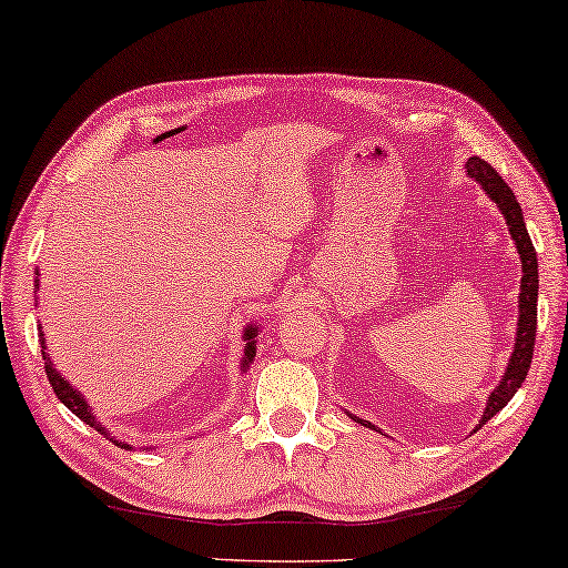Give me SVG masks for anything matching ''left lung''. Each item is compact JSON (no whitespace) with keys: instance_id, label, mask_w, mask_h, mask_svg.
I'll use <instances>...</instances> for the list:
<instances>
[{"instance_id":"left-lung-1","label":"left lung","mask_w":568,"mask_h":568,"mask_svg":"<svg viewBox=\"0 0 568 568\" xmlns=\"http://www.w3.org/2000/svg\"><path fill=\"white\" fill-rule=\"evenodd\" d=\"M467 176L475 179L480 184V189L488 194V200L498 206L503 220L508 224V232L513 237V245L518 250L520 257V293H518V323H516V344H513V354L508 358L506 374L498 382V386L488 394L485 399V409L480 417V425L475 429H480L485 422L495 417L506 404L513 399V394L520 389V384L526 382L528 368H530V358H534V344H536V316H538V260H536V250L534 242L528 237L526 222H524V210L513 194V189L503 182V176L495 171L488 161H483L480 156H470L465 161ZM351 419L358 422L362 427L382 432L379 427H374L368 419L356 417V414L346 412Z\"/></svg>"}]
</instances>
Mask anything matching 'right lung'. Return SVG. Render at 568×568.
<instances>
[{"instance_id": "1", "label": "right lung", "mask_w": 568, "mask_h": 568, "mask_svg": "<svg viewBox=\"0 0 568 568\" xmlns=\"http://www.w3.org/2000/svg\"><path fill=\"white\" fill-rule=\"evenodd\" d=\"M34 275H40V273H34ZM40 291V281L38 277H34V293ZM263 328V323H247L245 326V331H242V341H245V351H242V364H240V372L245 374L247 368H250V364L255 362V354H257V331ZM40 344H42V358H44V372H48V379H50V384H52V389H55V394H58V399L65 404V407L75 414V417H80L85 422V425H90L93 429H98L101 432V435L105 437V439H111V443H115L119 447H123V449H133V445H129V443H121V439H115L113 437V432L108 429L101 419L95 417L93 414V409H90V404H88V399L83 397V394H80L73 384H70L65 376H62L58 368H55V364H52V358H50V354H48V341H44V331H42V323H40ZM143 449H154V447H143Z\"/></svg>"}]
</instances>
